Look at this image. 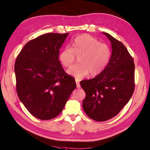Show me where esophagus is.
<instances>
[{
  "label": "esophagus",
  "mask_w": 150,
  "mask_h": 150,
  "mask_svg": "<svg viewBox=\"0 0 150 150\" xmlns=\"http://www.w3.org/2000/svg\"><path fill=\"white\" fill-rule=\"evenodd\" d=\"M76 86H77V88H79L81 87V86H80L79 82L78 81L77 79H76Z\"/></svg>",
  "instance_id": "1"
}]
</instances>
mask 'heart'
I'll return each instance as SVG.
<instances>
[{"mask_svg":"<svg viewBox=\"0 0 150 150\" xmlns=\"http://www.w3.org/2000/svg\"><path fill=\"white\" fill-rule=\"evenodd\" d=\"M78 57V62L71 67L67 73L80 79L90 73L92 76L99 74L107 66L111 57L109 47L101 43L96 38L88 34L76 37L72 47H67L59 54V60L65 67H70Z\"/></svg>","mask_w":150,"mask_h":150,"instance_id":"1","label":"heart"}]
</instances>
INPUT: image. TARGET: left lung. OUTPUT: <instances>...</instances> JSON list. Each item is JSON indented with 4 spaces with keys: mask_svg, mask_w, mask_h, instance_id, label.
Listing matches in <instances>:
<instances>
[{
    "mask_svg": "<svg viewBox=\"0 0 150 150\" xmlns=\"http://www.w3.org/2000/svg\"><path fill=\"white\" fill-rule=\"evenodd\" d=\"M112 53L107 66L96 77L80 85L86 93L83 108L88 116L104 122L117 115L129 103L134 91V60L123 44L108 33Z\"/></svg>",
    "mask_w": 150,
    "mask_h": 150,
    "instance_id": "obj_1",
    "label": "left lung"
}]
</instances>
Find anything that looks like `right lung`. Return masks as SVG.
Masks as SVG:
<instances>
[{
    "instance_id": "obj_1",
    "label": "right lung",
    "mask_w": 150,
    "mask_h": 150,
    "mask_svg": "<svg viewBox=\"0 0 150 150\" xmlns=\"http://www.w3.org/2000/svg\"><path fill=\"white\" fill-rule=\"evenodd\" d=\"M68 34L47 33L28 41L14 64L18 96L40 120L59 115L76 87L75 79L66 74L58 60Z\"/></svg>"
}]
</instances>
